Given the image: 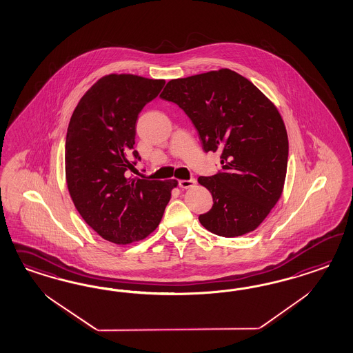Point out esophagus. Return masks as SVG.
I'll use <instances>...</instances> for the list:
<instances>
[{
  "label": "esophagus",
  "instance_id": "obj_1",
  "mask_svg": "<svg viewBox=\"0 0 353 353\" xmlns=\"http://www.w3.org/2000/svg\"><path fill=\"white\" fill-rule=\"evenodd\" d=\"M195 183H196V180H195V179H190V180H180V181H179V185H180V188H181V189H189V188H192Z\"/></svg>",
  "mask_w": 353,
  "mask_h": 353
}]
</instances>
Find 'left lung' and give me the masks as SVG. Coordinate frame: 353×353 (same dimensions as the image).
I'll use <instances>...</instances> for the list:
<instances>
[{"instance_id": "8db88e82", "label": "left lung", "mask_w": 353, "mask_h": 353, "mask_svg": "<svg viewBox=\"0 0 353 353\" xmlns=\"http://www.w3.org/2000/svg\"><path fill=\"white\" fill-rule=\"evenodd\" d=\"M161 98L185 111L205 152H221L223 171L198 179L214 198L201 224L226 238L254 232L281 198L286 179L289 139L277 107L229 68L171 80Z\"/></svg>"}]
</instances>
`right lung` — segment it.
<instances>
[{"label": "right lung", "instance_id": "add662e5", "mask_svg": "<svg viewBox=\"0 0 353 353\" xmlns=\"http://www.w3.org/2000/svg\"><path fill=\"white\" fill-rule=\"evenodd\" d=\"M164 80L103 76L79 101L65 137V181L76 210L103 239L128 245L161 223L176 180L128 177L136 161V123Z\"/></svg>", "mask_w": 353, "mask_h": 353}]
</instances>
